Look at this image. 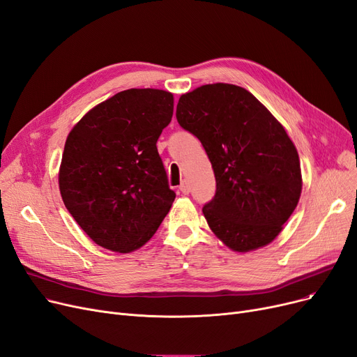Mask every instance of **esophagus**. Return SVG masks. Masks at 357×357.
I'll return each mask as SVG.
<instances>
[{
  "mask_svg": "<svg viewBox=\"0 0 357 357\" xmlns=\"http://www.w3.org/2000/svg\"><path fill=\"white\" fill-rule=\"evenodd\" d=\"M179 190H181V192H182V194H190V191H191V185H190V182H188V181H183V182L181 183Z\"/></svg>",
  "mask_w": 357,
  "mask_h": 357,
  "instance_id": "34e87169",
  "label": "esophagus"
}]
</instances>
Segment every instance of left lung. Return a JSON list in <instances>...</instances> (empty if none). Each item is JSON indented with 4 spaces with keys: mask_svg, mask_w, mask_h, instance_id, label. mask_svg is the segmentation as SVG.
I'll use <instances>...</instances> for the list:
<instances>
[{
    "mask_svg": "<svg viewBox=\"0 0 357 357\" xmlns=\"http://www.w3.org/2000/svg\"><path fill=\"white\" fill-rule=\"evenodd\" d=\"M176 119L214 170L215 194L203 207L214 235L238 252L274 241L302 191L298 151L282 123L252 93L226 83L182 95Z\"/></svg>",
    "mask_w": 357,
    "mask_h": 357,
    "instance_id": "left-lung-1",
    "label": "left lung"
}]
</instances>
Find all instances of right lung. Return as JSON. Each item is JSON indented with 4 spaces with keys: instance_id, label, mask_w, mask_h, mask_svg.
<instances>
[{
    "instance_id": "add662e5",
    "label": "right lung",
    "mask_w": 357,
    "mask_h": 357,
    "mask_svg": "<svg viewBox=\"0 0 357 357\" xmlns=\"http://www.w3.org/2000/svg\"><path fill=\"white\" fill-rule=\"evenodd\" d=\"M174 115L172 93L130 89L89 111L67 137L59 191L74 220L115 252L143 246L176 194L156 143Z\"/></svg>"
}]
</instances>
